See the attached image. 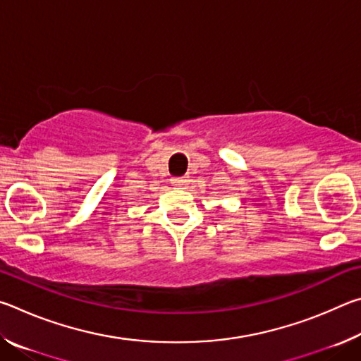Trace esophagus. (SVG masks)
Masks as SVG:
<instances>
[{
  "instance_id": "esophagus-1",
  "label": "esophagus",
  "mask_w": 361,
  "mask_h": 361,
  "mask_svg": "<svg viewBox=\"0 0 361 361\" xmlns=\"http://www.w3.org/2000/svg\"><path fill=\"white\" fill-rule=\"evenodd\" d=\"M170 181H172V185L173 186H185L186 185V183H188V176H173V178L172 180H170Z\"/></svg>"
}]
</instances>
